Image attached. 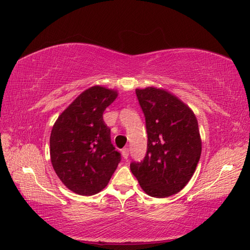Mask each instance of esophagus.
I'll list each match as a JSON object with an SVG mask.
<instances>
[{
	"mask_svg": "<svg viewBox=\"0 0 250 250\" xmlns=\"http://www.w3.org/2000/svg\"><path fill=\"white\" fill-rule=\"evenodd\" d=\"M122 157H124L125 159V160H126V159H128L129 158V152H130V149H129V148L128 147H125V148H124V149H122Z\"/></svg>",
	"mask_w": 250,
	"mask_h": 250,
	"instance_id": "1",
	"label": "esophagus"
}]
</instances>
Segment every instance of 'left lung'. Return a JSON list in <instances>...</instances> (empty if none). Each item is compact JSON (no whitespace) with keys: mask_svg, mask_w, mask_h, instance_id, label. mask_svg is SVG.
<instances>
[{"mask_svg":"<svg viewBox=\"0 0 250 250\" xmlns=\"http://www.w3.org/2000/svg\"><path fill=\"white\" fill-rule=\"evenodd\" d=\"M145 116L147 151L131 172L153 198L179 192L192 177L201 157V137L193 111L162 89L135 90Z\"/></svg>","mask_w":250,"mask_h":250,"instance_id":"1","label":"left lung"}]
</instances>
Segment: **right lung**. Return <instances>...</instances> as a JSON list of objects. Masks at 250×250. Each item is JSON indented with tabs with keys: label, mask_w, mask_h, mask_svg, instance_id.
<instances>
[{
	"label": "right lung",
	"mask_w": 250,
	"mask_h": 250,
	"mask_svg": "<svg viewBox=\"0 0 250 250\" xmlns=\"http://www.w3.org/2000/svg\"><path fill=\"white\" fill-rule=\"evenodd\" d=\"M117 92L94 86L83 91L52 126L50 159L58 177L73 192L92 195L107 186L121 161L103 113Z\"/></svg>",
	"instance_id": "obj_1"
}]
</instances>
